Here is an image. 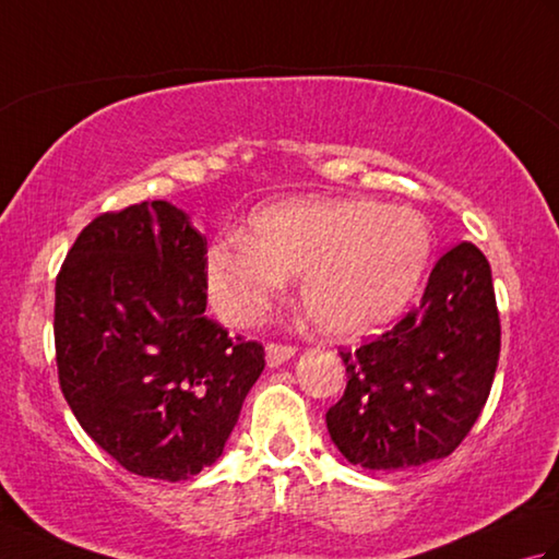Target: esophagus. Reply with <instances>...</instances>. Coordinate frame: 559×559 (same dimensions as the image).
<instances>
[{
  "label": "esophagus",
  "mask_w": 559,
  "mask_h": 559,
  "mask_svg": "<svg viewBox=\"0 0 559 559\" xmlns=\"http://www.w3.org/2000/svg\"><path fill=\"white\" fill-rule=\"evenodd\" d=\"M295 355V346H288V343H266V362L269 367H278L286 360H290Z\"/></svg>",
  "instance_id": "34e87169"
}]
</instances>
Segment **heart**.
Instances as JSON below:
<instances>
[{"label": "heart", "instance_id": "heart-1", "mask_svg": "<svg viewBox=\"0 0 559 559\" xmlns=\"http://www.w3.org/2000/svg\"><path fill=\"white\" fill-rule=\"evenodd\" d=\"M252 237L225 233L209 247V288L233 324H252L300 276V298L329 336L353 338L408 305L430 261L420 213L370 199L276 204L249 221Z\"/></svg>", "mask_w": 559, "mask_h": 559}]
</instances>
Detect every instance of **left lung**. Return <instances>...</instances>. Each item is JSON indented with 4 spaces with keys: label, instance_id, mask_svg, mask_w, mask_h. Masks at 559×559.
<instances>
[{
    "label": "left lung",
    "instance_id": "left-lung-1",
    "mask_svg": "<svg viewBox=\"0 0 559 559\" xmlns=\"http://www.w3.org/2000/svg\"><path fill=\"white\" fill-rule=\"evenodd\" d=\"M500 338L488 259L461 242L437 261L423 298L394 326L341 350L348 384L326 411L341 454L372 471L449 456L490 396Z\"/></svg>",
    "mask_w": 559,
    "mask_h": 559
}]
</instances>
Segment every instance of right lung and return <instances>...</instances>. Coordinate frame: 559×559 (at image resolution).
Here are the masks:
<instances>
[{"label":"right lung","mask_w":559,"mask_h":559,"mask_svg":"<svg viewBox=\"0 0 559 559\" xmlns=\"http://www.w3.org/2000/svg\"><path fill=\"white\" fill-rule=\"evenodd\" d=\"M206 252L185 211L141 201L93 218L57 273L59 386L93 442L141 478L211 466L266 365L259 341L204 314Z\"/></svg>","instance_id":"add662e5"}]
</instances>
